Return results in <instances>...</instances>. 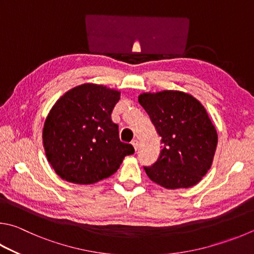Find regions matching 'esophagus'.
Masks as SVG:
<instances>
[{"mask_svg":"<svg viewBox=\"0 0 254 254\" xmlns=\"http://www.w3.org/2000/svg\"><path fill=\"white\" fill-rule=\"evenodd\" d=\"M132 145H133V147H134V150L136 151L137 150V147H139V141H137L136 139H134V140H132Z\"/></svg>","mask_w":254,"mask_h":254,"instance_id":"34e87169","label":"esophagus"}]
</instances>
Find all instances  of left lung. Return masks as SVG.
Here are the masks:
<instances>
[{"instance_id":"8db88e82","label":"left lung","mask_w":254,"mask_h":254,"mask_svg":"<svg viewBox=\"0 0 254 254\" xmlns=\"http://www.w3.org/2000/svg\"><path fill=\"white\" fill-rule=\"evenodd\" d=\"M139 103L161 136L162 150L153 167L144 168L152 181L170 190L191 188L211 169L218 133L205 108L186 92H144Z\"/></svg>"}]
</instances>
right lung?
Returning <instances> with one entry per match:
<instances>
[{"label": "right lung", "instance_id": "add662e5", "mask_svg": "<svg viewBox=\"0 0 254 254\" xmlns=\"http://www.w3.org/2000/svg\"><path fill=\"white\" fill-rule=\"evenodd\" d=\"M121 92L84 83L65 92L44 121L45 155L60 178L74 184H94L118 171L134 152L120 141L111 113Z\"/></svg>", "mask_w": 254, "mask_h": 254}]
</instances>
